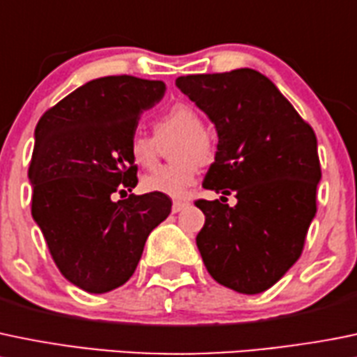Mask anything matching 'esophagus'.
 I'll return each mask as SVG.
<instances>
[{"mask_svg": "<svg viewBox=\"0 0 357 357\" xmlns=\"http://www.w3.org/2000/svg\"><path fill=\"white\" fill-rule=\"evenodd\" d=\"M186 206H188V204L183 202V200H174V202H172V213H179V211L185 209Z\"/></svg>", "mask_w": 357, "mask_h": 357, "instance_id": "34e87169", "label": "esophagus"}]
</instances>
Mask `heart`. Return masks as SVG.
Segmentation results:
<instances>
[{"instance_id": "obj_1", "label": "heart", "mask_w": 357, "mask_h": 357, "mask_svg": "<svg viewBox=\"0 0 357 357\" xmlns=\"http://www.w3.org/2000/svg\"><path fill=\"white\" fill-rule=\"evenodd\" d=\"M155 137L134 134L129 143V155L136 165L151 169L158 162V144L178 136L171 150L174 162L144 176L141 186L150 193H162L172 199H185L199 176V165L214 158V141L204 129L200 113L186 102H178L165 109L153 122Z\"/></svg>"}]
</instances>
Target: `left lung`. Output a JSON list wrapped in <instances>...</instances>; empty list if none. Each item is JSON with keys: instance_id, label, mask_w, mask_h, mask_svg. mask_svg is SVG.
Instances as JSON below:
<instances>
[{"instance_id": "obj_1", "label": "left lung", "mask_w": 357, "mask_h": 357, "mask_svg": "<svg viewBox=\"0 0 357 357\" xmlns=\"http://www.w3.org/2000/svg\"><path fill=\"white\" fill-rule=\"evenodd\" d=\"M176 85L216 127L204 188L237 199L234 207L227 197L195 202L206 216L197 235L204 265L234 291H265L300 258L316 216V134L255 69L179 76Z\"/></svg>"}]
</instances>
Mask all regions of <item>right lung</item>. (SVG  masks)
Here are the masks:
<instances>
[{
	"label": "right lung",
	"mask_w": 357,
	"mask_h": 357,
	"mask_svg": "<svg viewBox=\"0 0 357 357\" xmlns=\"http://www.w3.org/2000/svg\"><path fill=\"white\" fill-rule=\"evenodd\" d=\"M164 92L160 79H92L47 109L34 130L31 214L61 274L86 293L126 284L150 231L171 213L162 193L112 200L137 185L130 137Z\"/></svg>",
	"instance_id": "right-lung-1"
}]
</instances>
